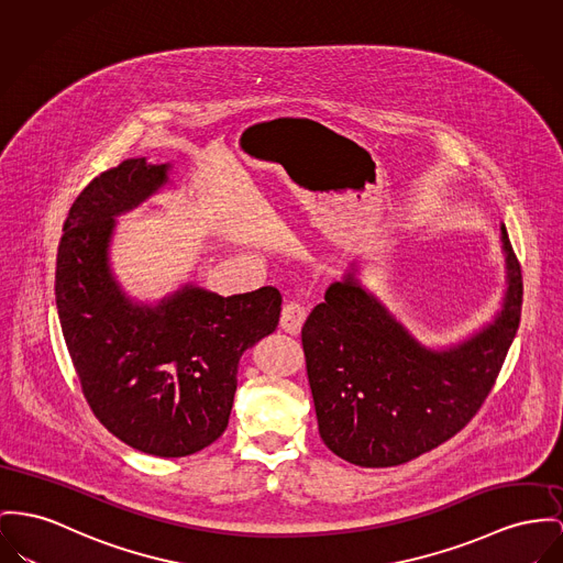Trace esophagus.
Listing matches in <instances>:
<instances>
[{
    "instance_id": "esophagus-1",
    "label": "esophagus",
    "mask_w": 563,
    "mask_h": 563,
    "mask_svg": "<svg viewBox=\"0 0 563 563\" xmlns=\"http://www.w3.org/2000/svg\"><path fill=\"white\" fill-rule=\"evenodd\" d=\"M307 318V307L300 302V300H288L282 309V318H279V327L290 333V335H297Z\"/></svg>"
}]
</instances>
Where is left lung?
<instances>
[{
  "label": "left lung",
  "mask_w": 563,
  "mask_h": 563,
  "mask_svg": "<svg viewBox=\"0 0 563 563\" xmlns=\"http://www.w3.org/2000/svg\"><path fill=\"white\" fill-rule=\"evenodd\" d=\"M508 290L495 320L446 350L418 343L354 268L329 286L300 339L322 442L361 467L438 449L485 404L517 335L523 275L501 225Z\"/></svg>",
  "instance_id": "8db88e82"
}]
</instances>
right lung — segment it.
<instances>
[{
    "instance_id": "1",
    "label": "right lung",
    "mask_w": 563,
    "mask_h": 563,
    "mask_svg": "<svg viewBox=\"0 0 563 563\" xmlns=\"http://www.w3.org/2000/svg\"><path fill=\"white\" fill-rule=\"evenodd\" d=\"M170 164L123 159L78 194L57 247L55 299L64 339L96 418L132 449L188 456L228 427L239 361L277 329L273 286L220 297L184 286L157 305L114 282V218L168 181Z\"/></svg>"
}]
</instances>
